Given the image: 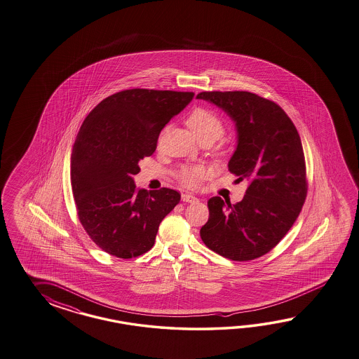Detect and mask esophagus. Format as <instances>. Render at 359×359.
I'll return each mask as SVG.
<instances>
[{"mask_svg": "<svg viewBox=\"0 0 359 359\" xmlns=\"http://www.w3.org/2000/svg\"><path fill=\"white\" fill-rule=\"evenodd\" d=\"M182 200H183L184 202H196L198 198H197L196 196L191 194V193H183V194H182Z\"/></svg>", "mask_w": 359, "mask_h": 359, "instance_id": "34e87169", "label": "esophagus"}]
</instances>
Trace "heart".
Instances as JSON below:
<instances>
[{"instance_id": "1", "label": "heart", "mask_w": 359, "mask_h": 359, "mask_svg": "<svg viewBox=\"0 0 359 359\" xmlns=\"http://www.w3.org/2000/svg\"><path fill=\"white\" fill-rule=\"evenodd\" d=\"M187 124L198 140L208 144L218 140L224 132V122L222 116L205 106L194 107L187 116ZM175 175L185 187L197 188L209 175V168L203 165H183L176 170Z\"/></svg>"}]
</instances>
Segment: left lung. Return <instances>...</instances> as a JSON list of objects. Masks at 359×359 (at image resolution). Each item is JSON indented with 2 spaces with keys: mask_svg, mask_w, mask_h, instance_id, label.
Wrapping results in <instances>:
<instances>
[{
  "mask_svg": "<svg viewBox=\"0 0 359 359\" xmlns=\"http://www.w3.org/2000/svg\"><path fill=\"white\" fill-rule=\"evenodd\" d=\"M197 98L223 109L238 132L231 174L249 182L243 201L208 202L203 244L219 255L246 262L269 253L288 233L306 200L305 154L297 128L276 102L246 90L201 92Z\"/></svg>",
  "mask_w": 359,
  "mask_h": 359,
  "instance_id": "obj_1",
  "label": "left lung"
}]
</instances>
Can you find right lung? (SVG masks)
<instances>
[{
	"instance_id": "right-lung-1",
	"label": "right lung",
	"mask_w": 359,
	"mask_h": 359,
	"mask_svg": "<svg viewBox=\"0 0 359 359\" xmlns=\"http://www.w3.org/2000/svg\"><path fill=\"white\" fill-rule=\"evenodd\" d=\"M193 96L126 89L106 97L81 124L71 156V188L81 226L106 253L130 259L149 252L161 222L180 201V193L170 188H136L132 176Z\"/></svg>"
}]
</instances>
